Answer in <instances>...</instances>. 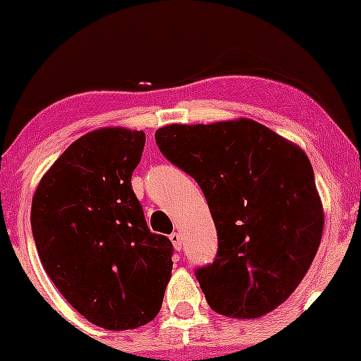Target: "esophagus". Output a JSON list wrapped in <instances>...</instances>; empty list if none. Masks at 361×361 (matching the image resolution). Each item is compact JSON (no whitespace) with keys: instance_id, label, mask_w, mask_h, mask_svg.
<instances>
[{"instance_id":"34e87169","label":"esophagus","mask_w":361,"mask_h":361,"mask_svg":"<svg viewBox=\"0 0 361 361\" xmlns=\"http://www.w3.org/2000/svg\"><path fill=\"white\" fill-rule=\"evenodd\" d=\"M169 239H171V243H173L174 250L180 251L181 250V235H180V232H173V234L169 235Z\"/></svg>"}]
</instances>
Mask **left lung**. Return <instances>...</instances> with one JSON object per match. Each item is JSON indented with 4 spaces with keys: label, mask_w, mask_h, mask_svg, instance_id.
Returning <instances> with one entry per match:
<instances>
[{
    "label": "left lung",
    "mask_w": 361,
    "mask_h": 361,
    "mask_svg": "<svg viewBox=\"0 0 361 361\" xmlns=\"http://www.w3.org/2000/svg\"><path fill=\"white\" fill-rule=\"evenodd\" d=\"M159 150L201 187L218 234L195 278L218 314L253 319L300 285L323 234L314 173L300 147L251 118L160 127Z\"/></svg>",
    "instance_id": "8db88e82"
}]
</instances>
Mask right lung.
Returning a JSON list of instances; mask_svg holds the SVG:
<instances>
[{
  "mask_svg": "<svg viewBox=\"0 0 361 361\" xmlns=\"http://www.w3.org/2000/svg\"><path fill=\"white\" fill-rule=\"evenodd\" d=\"M143 148V130L87 133L52 164L32 197L43 269L87 322L106 330L152 322L173 271V245L152 234L130 185Z\"/></svg>",
  "mask_w": 361,
  "mask_h": 361,
  "instance_id": "right-lung-1",
  "label": "right lung"
}]
</instances>
